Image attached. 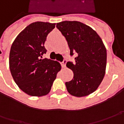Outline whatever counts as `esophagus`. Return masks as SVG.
Masks as SVG:
<instances>
[{"mask_svg":"<svg viewBox=\"0 0 124 124\" xmlns=\"http://www.w3.org/2000/svg\"><path fill=\"white\" fill-rule=\"evenodd\" d=\"M66 62H67V61H66V60H64V61H63L61 63V67H62V68H65V64H66Z\"/></svg>","mask_w":124,"mask_h":124,"instance_id":"34e87169","label":"esophagus"}]
</instances>
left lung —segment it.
I'll return each mask as SVG.
<instances>
[{
	"label": "left lung",
	"mask_w": 124,
	"mask_h": 124,
	"mask_svg": "<svg viewBox=\"0 0 124 124\" xmlns=\"http://www.w3.org/2000/svg\"><path fill=\"white\" fill-rule=\"evenodd\" d=\"M56 27L65 36L70 55L76 54L75 63L68 62L73 79L65 82L68 92L81 97L94 93L101 84L106 68L107 53L98 34L90 27L79 21H63Z\"/></svg>",
	"instance_id": "8db88e82"
}]
</instances>
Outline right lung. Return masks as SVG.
I'll return each instance as SVG.
<instances>
[{"label": "right lung", "mask_w": 124, "mask_h": 124, "mask_svg": "<svg viewBox=\"0 0 124 124\" xmlns=\"http://www.w3.org/2000/svg\"><path fill=\"white\" fill-rule=\"evenodd\" d=\"M55 23L35 22L27 26L12 43L9 69L19 88L28 95L42 97L50 93L56 74L61 69L57 61L42 59L47 34Z\"/></svg>", "instance_id": "right-lung-1"}]
</instances>
